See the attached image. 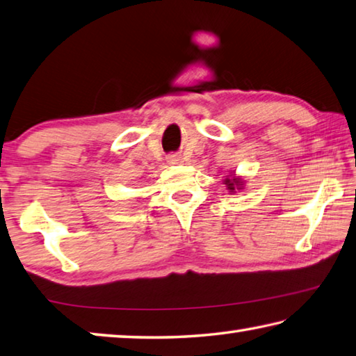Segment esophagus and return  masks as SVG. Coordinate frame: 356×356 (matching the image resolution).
<instances>
[{
	"mask_svg": "<svg viewBox=\"0 0 356 356\" xmlns=\"http://www.w3.org/2000/svg\"><path fill=\"white\" fill-rule=\"evenodd\" d=\"M167 162L170 165H178V164H181L183 159H181V156H179V154H168L167 156Z\"/></svg>",
	"mask_w": 356,
	"mask_h": 356,
	"instance_id": "obj_1",
	"label": "esophagus"
}]
</instances>
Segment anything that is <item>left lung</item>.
<instances>
[{
	"label": "left lung",
	"instance_id": "obj_1",
	"mask_svg": "<svg viewBox=\"0 0 356 356\" xmlns=\"http://www.w3.org/2000/svg\"><path fill=\"white\" fill-rule=\"evenodd\" d=\"M223 183L227 184V189H228L229 192H233V194H234V192L238 191V189L244 188V179L239 178V177H234V173H232L228 178H225V181H223Z\"/></svg>",
	"mask_w": 356,
	"mask_h": 356
}]
</instances>
